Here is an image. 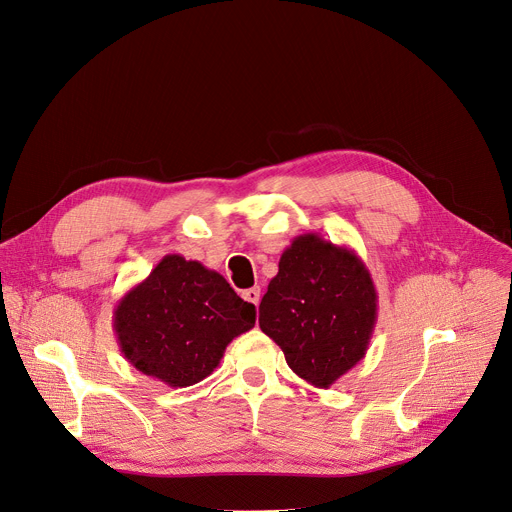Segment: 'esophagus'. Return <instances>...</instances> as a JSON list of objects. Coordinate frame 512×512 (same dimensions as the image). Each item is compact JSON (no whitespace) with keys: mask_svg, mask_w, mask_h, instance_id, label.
Instances as JSON below:
<instances>
[{"mask_svg":"<svg viewBox=\"0 0 512 512\" xmlns=\"http://www.w3.org/2000/svg\"><path fill=\"white\" fill-rule=\"evenodd\" d=\"M243 298H245L247 302H253V304L257 306V304H259V298H261V290H259V286L245 290V292H243Z\"/></svg>","mask_w":512,"mask_h":512,"instance_id":"esophagus-1","label":"esophagus"}]
</instances>
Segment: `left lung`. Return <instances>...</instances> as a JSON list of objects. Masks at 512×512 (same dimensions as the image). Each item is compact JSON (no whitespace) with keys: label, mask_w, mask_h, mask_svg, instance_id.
Listing matches in <instances>:
<instances>
[{"label":"left lung","mask_w":512,"mask_h":512,"mask_svg":"<svg viewBox=\"0 0 512 512\" xmlns=\"http://www.w3.org/2000/svg\"><path fill=\"white\" fill-rule=\"evenodd\" d=\"M259 304V327L300 379L329 389L366 354L377 323V288L348 247L309 232L282 253Z\"/></svg>","instance_id":"obj_1"}]
</instances>
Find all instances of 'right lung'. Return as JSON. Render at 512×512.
<instances>
[{
    "label": "right lung",
    "mask_w": 512,
    "mask_h": 512,
    "mask_svg": "<svg viewBox=\"0 0 512 512\" xmlns=\"http://www.w3.org/2000/svg\"><path fill=\"white\" fill-rule=\"evenodd\" d=\"M255 313L218 271L173 253L119 300L113 327L131 366L177 389L210 377Z\"/></svg>",
    "instance_id": "add662e5"
}]
</instances>
